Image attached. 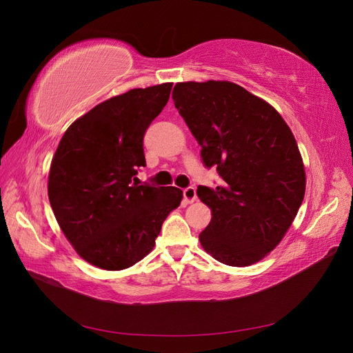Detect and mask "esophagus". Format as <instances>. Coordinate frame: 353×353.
<instances>
[{"label": "esophagus", "instance_id": "obj_1", "mask_svg": "<svg viewBox=\"0 0 353 353\" xmlns=\"http://www.w3.org/2000/svg\"><path fill=\"white\" fill-rule=\"evenodd\" d=\"M183 194H184L185 203H193V201L197 199V193H196V188H194V187H187V188H184Z\"/></svg>", "mask_w": 353, "mask_h": 353}]
</instances>
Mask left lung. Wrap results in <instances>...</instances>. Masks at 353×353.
<instances>
[{
  "instance_id": "1",
  "label": "left lung",
  "mask_w": 353,
  "mask_h": 353,
  "mask_svg": "<svg viewBox=\"0 0 353 353\" xmlns=\"http://www.w3.org/2000/svg\"><path fill=\"white\" fill-rule=\"evenodd\" d=\"M179 114L199 141L216 188L199 185L212 209L200 243L216 261L249 266L281 241L305 197V168L293 132L271 104L227 81L179 82Z\"/></svg>"
}]
</instances>
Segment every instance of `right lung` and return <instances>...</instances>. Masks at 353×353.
Here are the masks:
<instances>
[{
  "instance_id": "right-lung-1",
  "label": "right lung",
  "mask_w": 353,
  "mask_h": 353,
  "mask_svg": "<svg viewBox=\"0 0 353 353\" xmlns=\"http://www.w3.org/2000/svg\"><path fill=\"white\" fill-rule=\"evenodd\" d=\"M172 83L135 88L95 105L61 137L48 175V199L81 258L119 271L154 248L166 216L179 206L176 187L140 184L143 140L163 110Z\"/></svg>"
}]
</instances>
